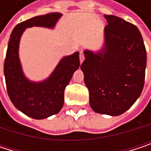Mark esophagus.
<instances>
[{"mask_svg": "<svg viewBox=\"0 0 151 151\" xmlns=\"http://www.w3.org/2000/svg\"><path fill=\"white\" fill-rule=\"evenodd\" d=\"M85 59V56H84V53L83 51H80L79 52V60H80V63H82Z\"/></svg>", "mask_w": 151, "mask_h": 151, "instance_id": "obj_1", "label": "esophagus"}]
</instances>
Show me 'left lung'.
<instances>
[{
    "label": "left lung",
    "mask_w": 151,
    "mask_h": 151,
    "mask_svg": "<svg viewBox=\"0 0 151 151\" xmlns=\"http://www.w3.org/2000/svg\"><path fill=\"white\" fill-rule=\"evenodd\" d=\"M104 47L85 50L80 68L89 91L92 109L117 116L131 107L142 93L147 63L142 37L136 25L112 15H104Z\"/></svg>",
    "instance_id": "obj_1"
}]
</instances>
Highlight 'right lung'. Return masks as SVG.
Returning a JSON list of instances; mask_svg holds the SVG:
<instances>
[{
  "label": "right lung",
  "mask_w": 151,
  "mask_h": 151,
  "mask_svg": "<svg viewBox=\"0 0 151 151\" xmlns=\"http://www.w3.org/2000/svg\"><path fill=\"white\" fill-rule=\"evenodd\" d=\"M61 13H50L26 20L14 28L8 45L4 62V75L10 101L24 114L37 120L58 114L64 105V93L74 72L79 67V52L64 57L53 73L41 82L28 79L23 74L19 43L27 28L33 26L54 28Z\"/></svg>",
  "instance_id": "obj_1"
}]
</instances>
